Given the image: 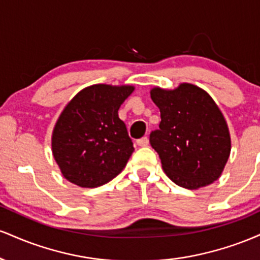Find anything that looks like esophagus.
I'll use <instances>...</instances> for the list:
<instances>
[{
    "label": "esophagus",
    "instance_id": "1",
    "mask_svg": "<svg viewBox=\"0 0 260 260\" xmlns=\"http://www.w3.org/2000/svg\"><path fill=\"white\" fill-rule=\"evenodd\" d=\"M137 144H138L139 147H147V145L149 144L148 137H143V138L137 140Z\"/></svg>",
    "mask_w": 260,
    "mask_h": 260
}]
</instances>
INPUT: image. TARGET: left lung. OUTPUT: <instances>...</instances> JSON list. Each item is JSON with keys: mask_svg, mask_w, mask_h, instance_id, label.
Listing matches in <instances>:
<instances>
[{"mask_svg": "<svg viewBox=\"0 0 260 260\" xmlns=\"http://www.w3.org/2000/svg\"><path fill=\"white\" fill-rule=\"evenodd\" d=\"M150 96L161 122L149 140L170 180L187 189L216 181L228 162L231 138L215 101L188 83L174 90L154 88Z\"/></svg>", "mask_w": 260, "mask_h": 260, "instance_id": "left-lung-1", "label": "left lung"}]
</instances>
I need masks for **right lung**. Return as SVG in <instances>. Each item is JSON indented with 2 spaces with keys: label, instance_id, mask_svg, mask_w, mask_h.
Wrapping results in <instances>:
<instances>
[{
  "label": "right lung",
  "instance_id": "1",
  "mask_svg": "<svg viewBox=\"0 0 260 260\" xmlns=\"http://www.w3.org/2000/svg\"><path fill=\"white\" fill-rule=\"evenodd\" d=\"M133 90L95 84L67 104L52 132V154L66 180L95 188L123 170L134 148L118 109Z\"/></svg>",
  "mask_w": 260,
  "mask_h": 260
}]
</instances>
